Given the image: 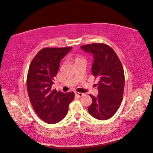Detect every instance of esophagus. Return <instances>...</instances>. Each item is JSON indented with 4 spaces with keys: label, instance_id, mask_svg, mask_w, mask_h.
I'll return each mask as SVG.
<instances>
[{
    "label": "esophagus",
    "instance_id": "34e87169",
    "mask_svg": "<svg viewBox=\"0 0 153 153\" xmlns=\"http://www.w3.org/2000/svg\"><path fill=\"white\" fill-rule=\"evenodd\" d=\"M74 94H75V95H76V96H79V97L82 96L83 95H84V94H82V93H80V92H77V91H75V92H74Z\"/></svg>",
    "mask_w": 153,
    "mask_h": 153
}]
</instances>
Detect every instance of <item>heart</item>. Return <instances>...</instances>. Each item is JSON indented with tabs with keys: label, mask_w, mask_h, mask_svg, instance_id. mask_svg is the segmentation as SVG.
Masks as SVG:
<instances>
[{
	"label": "heart",
	"mask_w": 153,
	"mask_h": 153,
	"mask_svg": "<svg viewBox=\"0 0 153 153\" xmlns=\"http://www.w3.org/2000/svg\"><path fill=\"white\" fill-rule=\"evenodd\" d=\"M80 60H83V58L80 56H76L75 58H74V62H76L78 61H80Z\"/></svg>",
	"instance_id": "obj_1"
}]
</instances>
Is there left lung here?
I'll return each instance as SVG.
<instances>
[{
  "label": "left lung",
  "mask_w": 153,
  "mask_h": 153,
  "mask_svg": "<svg viewBox=\"0 0 153 153\" xmlns=\"http://www.w3.org/2000/svg\"><path fill=\"white\" fill-rule=\"evenodd\" d=\"M92 53L91 73L98 78L99 94H90L92 103L88 107L90 115L99 120H107L116 113L123 101L125 77L123 67L114 50L103 43H93L80 47Z\"/></svg>",
  "instance_id": "1"
}]
</instances>
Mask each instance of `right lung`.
<instances>
[{"label": "right lung", "instance_id": "obj_1", "mask_svg": "<svg viewBox=\"0 0 153 153\" xmlns=\"http://www.w3.org/2000/svg\"><path fill=\"white\" fill-rule=\"evenodd\" d=\"M71 48H44L30 64L27 76L30 102L36 114L48 124H56L63 120L74 100L73 91L65 94L52 90L61 60Z\"/></svg>", "mask_w": 153, "mask_h": 153}]
</instances>
